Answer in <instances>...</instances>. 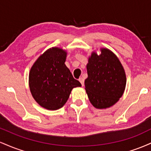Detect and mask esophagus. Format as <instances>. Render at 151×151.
<instances>
[{
    "mask_svg": "<svg viewBox=\"0 0 151 151\" xmlns=\"http://www.w3.org/2000/svg\"><path fill=\"white\" fill-rule=\"evenodd\" d=\"M79 81H80V83L81 84V86H84V79H83L82 77H80L79 79Z\"/></svg>",
    "mask_w": 151,
    "mask_h": 151,
    "instance_id": "34e87169",
    "label": "esophagus"
}]
</instances>
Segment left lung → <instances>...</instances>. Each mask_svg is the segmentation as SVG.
<instances>
[{
  "label": "left lung",
  "mask_w": 151,
  "mask_h": 151,
  "mask_svg": "<svg viewBox=\"0 0 151 151\" xmlns=\"http://www.w3.org/2000/svg\"><path fill=\"white\" fill-rule=\"evenodd\" d=\"M86 70L88 77L84 85L91 104L99 109L115 104L126 84L125 71L115 54L106 48H101L99 55L93 52Z\"/></svg>",
  "instance_id": "8db88e82"
}]
</instances>
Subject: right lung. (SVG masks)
I'll list each match as a JSON object with an SVG mask.
<instances>
[{
  "instance_id": "right-lung-1",
  "label": "right lung",
  "mask_w": 151,
  "mask_h": 151,
  "mask_svg": "<svg viewBox=\"0 0 151 151\" xmlns=\"http://www.w3.org/2000/svg\"><path fill=\"white\" fill-rule=\"evenodd\" d=\"M66 58L65 50L52 47L40 55L30 69V92L38 104L48 110L62 108L72 89L81 86L65 65Z\"/></svg>"
}]
</instances>
